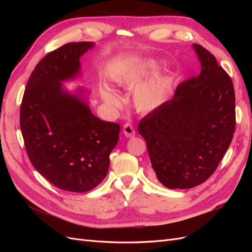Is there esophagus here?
Masks as SVG:
<instances>
[{
	"instance_id": "obj_1",
	"label": "esophagus",
	"mask_w": 252,
	"mask_h": 252,
	"mask_svg": "<svg viewBox=\"0 0 252 252\" xmlns=\"http://www.w3.org/2000/svg\"><path fill=\"white\" fill-rule=\"evenodd\" d=\"M123 132H124L126 138H133V136L135 135V130L130 123H126L124 125Z\"/></svg>"
}]
</instances>
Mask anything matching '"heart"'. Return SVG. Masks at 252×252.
Segmentation results:
<instances>
[{"label": "heart", "instance_id": "1", "mask_svg": "<svg viewBox=\"0 0 252 252\" xmlns=\"http://www.w3.org/2000/svg\"><path fill=\"white\" fill-rule=\"evenodd\" d=\"M156 69V65L151 62L142 63L126 73H122L116 79L119 86L132 88L139 84L146 75ZM168 84L163 78L152 79L135 88L133 93V103L135 108L142 112H150L158 108L166 98ZM103 100L111 107L119 108L121 106L120 97L108 88L101 90Z\"/></svg>", "mask_w": 252, "mask_h": 252}]
</instances>
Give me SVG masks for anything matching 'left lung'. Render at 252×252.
I'll return each instance as SVG.
<instances>
[{
	"instance_id": "obj_1",
	"label": "left lung",
	"mask_w": 252,
	"mask_h": 252,
	"mask_svg": "<svg viewBox=\"0 0 252 252\" xmlns=\"http://www.w3.org/2000/svg\"><path fill=\"white\" fill-rule=\"evenodd\" d=\"M201 71L177 88L173 97L141 120L158 180L170 189L202 184L216 171L232 141L235 96L229 75L215 56L193 44Z\"/></svg>"
}]
</instances>
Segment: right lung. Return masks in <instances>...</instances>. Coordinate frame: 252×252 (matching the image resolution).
I'll use <instances>...</instances> for the list:
<instances>
[{
  "label": "right lung",
  "mask_w": 252,
  "mask_h": 252,
  "mask_svg": "<svg viewBox=\"0 0 252 252\" xmlns=\"http://www.w3.org/2000/svg\"><path fill=\"white\" fill-rule=\"evenodd\" d=\"M94 46L68 43L47 53L30 75L20 110L30 162L51 184L71 192L89 191L105 179L121 130L91 112L83 88L71 94L63 86L81 74L80 58Z\"/></svg>",
  "instance_id": "obj_1"
}]
</instances>
